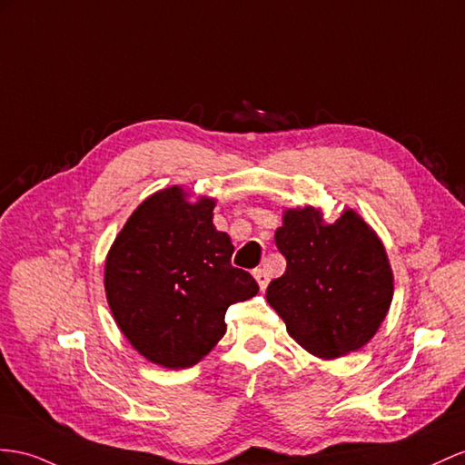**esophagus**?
<instances>
[{"mask_svg": "<svg viewBox=\"0 0 465 465\" xmlns=\"http://www.w3.org/2000/svg\"><path fill=\"white\" fill-rule=\"evenodd\" d=\"M253 277H255V281L259 282L261 289H265L267 284H269V272H267L265 269H255V271H253Z\"/></svg>", "mask_w": 465, "mask_h": 465, "instance_id": "1", "label": "esophagus"}]
</instances>
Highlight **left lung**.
<instances>
[{
    "label": "left lung",
    "mask_w": 465,
    "mask_h": 465,
    "mask_svg": "<svg viewBox=\"0 0 465 465\" xmlns=\"http://www.w3.org/2000/svg\"><path fill=\"white\" fill-rule=\"evenodd\" d=\"M275 243L287 271L271 281L267 301L289 334L324 360L365 346L392 299V272L375 232L351 210L324 223L308 206L284 213Z\"/></svg>",
    "instance_id": "left-lung-1"
}]
</instances>
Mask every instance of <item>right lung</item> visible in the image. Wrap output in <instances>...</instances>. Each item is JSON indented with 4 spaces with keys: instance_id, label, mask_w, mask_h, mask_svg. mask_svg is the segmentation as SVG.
Returning a JSON list of instances; mask_svg holds the SVG:
<instances>
[{
    "instance_id": "obj_1",
    "label": "right lung",
    "mask_w": 465,
    "mask_h": 465,
    "mask_svg": "<svg viewBox=\"0 0 465 465\" xmlns=\"http://www.w3.org/2000/svg\"><path fill=\"white\" fill-rule=\"evenodd\" d=\"M213 200L190 204L181 188L131 213L105 259V294L125 338L163 367L198 363L225 334V312L257 294L232 265L230 235L212 223Z\"/></svg>"
}]
</instances>
